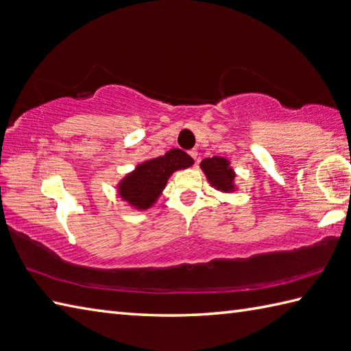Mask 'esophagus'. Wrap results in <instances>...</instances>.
Returning a JSON list of instances; mask_svg holds the SVG:
<instances>
[{"instance_id":"34e87169","label":"esophagus","mask_w":351,"mask_h":351,"mask_svg":"<svg viewBox=\"0 0 351 351\" xmlns=\"http://www.w3.org/2000/svg\"><path fill=\"white\" fill-rule=\"evenodd\" d=\"M190 156H191V158L194 160V161H197V156H199V152H197V149H191L190 152Z\"/></svg>"}]
</instances>
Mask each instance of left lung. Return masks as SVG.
I'll use <instances>...</instances> for the list:
<instances>
[{
	"label": "left lung",
	"mask_w": 351,
	"mask_h": 351,
	"mask_svg": "<svg viewBox=\"0 0 351 351\" xmlns=\"http://www.w3.org/2000/svg\"><path fill=\"white\" fill-rule=\"evenodd\" d=\"M200 167L205 172L208 181L213 184L217 190L232 191L234 190V173L230 169V162L221 157L205 158L200 162Z\"/></svg>",
	"instance_id": "left-lung-1"
}]
</instances>
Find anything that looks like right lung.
<instances>
[{
    "label": "right lung",
    "mask_w": 351,
    "mask_h": 351,
    "mask_svg": "<svg viewBox=\"0 0 351 351\" xmlns=\"http://www.w3.org/2000/svg\"><path fill=\"white\" fill-rule=\"evenodd\" d=\"M193 162L189 154L181 149H170L162 157L145 161L121 181V197L138 209H148L166 186L169 176L175 170L190 167Z\"/></svg>",
    "instance_id": "right-lung-1"
}]
</instances>
